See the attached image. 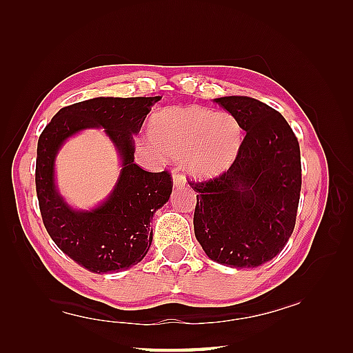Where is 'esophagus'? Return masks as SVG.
I'll return each instance as SVG.
<instances>
[{"mask_svg":"<svg viewBox=\"0 0 353 353\" xmlns=\"http://www.w3.org/2000/svg\"><path fill=\"white\" fill-rule=\"evenodd\" d=\"M185 183H186V179L182 174H177V172H174V177H172V185H174L176 188H182Z\"/></svg>","mask_w":353,"mask_h":353,"instance_id":"obj_1","label":"esophagus"}]
</instances>
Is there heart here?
<instances>
[{"mask_svg": "<svg viewBox=\"0 0 353 353\" xmlns=\"http://www.w3.org/2000/svg\"><path fill=\"white\" fill-rule=\"evenodd\" d=\"M150 139L170 157H181L197 176H212L235 161L243 127L229 112L205 108H167L150 119Z\"/></svg>", "mask_w": 353, "mask_h": 353, "instance_id": "1", "label": "heart"}]
</instances>
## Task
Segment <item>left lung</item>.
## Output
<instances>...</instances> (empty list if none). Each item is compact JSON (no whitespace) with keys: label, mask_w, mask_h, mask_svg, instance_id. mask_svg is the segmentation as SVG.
Segmentation results:
<instances>
[{"label":"left lung","mask_w":353,"mask_h":353,"mask_svg":"<svg viewBox=\"0 0 353 353\" xmlns=\"http://www.w3.org/2000/svg\"><path fill=\"white\" fill-rule=\"evenodd\" d=\"M245 137L228 171L197 192L194 234L219 264L254 268L273 259L294 230L302 188L301 148L279 112L250 97L215 99Z\"/></svg>","instance_id":"obj_1"}]
</instances>
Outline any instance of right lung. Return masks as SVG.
<instances>
[{"label":"right lung","instance_id":"right-lung-1","mask_svg":"<svg viewBox=\"0 0 353 353\" xmlns=\"http://www.w3.org/2000/svg\"><path fill=\"white\" fill-rule=\"evenodd\" d=\"M161 97H99L62 108L37 141L36 194L43 226L52 241L92 273H114L145 256L153 241L150 221L172 191L168 171L150 172L133 162V134ZM104 126L123 161V170L108 200L92 212L65 205L54 183L58 148L72 134Z\"/></svg>","mask_w":353,"mask_h":353}]
</instances>
